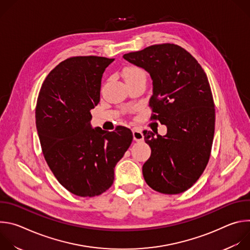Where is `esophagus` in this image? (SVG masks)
Wrapping results in <instances>:
<instances>
[{
  "instance_id": "obj_1",
  "label": "esophagus",
  "mask_w": 250,
  "mask_h": 250,
  "mask_svg": "<svg viewBox=\"0 0 250 250\" xmlns=\"http://www.w3.org/2000/svg\"><path fill=\"white\" fill-rule=\"evenodd\" d=\"M132 135H133V140L134 141L140 142V141L144 140V133H142L141 130H139V129L133 128L132 129Z\"/></svg>"
}]
</instances>
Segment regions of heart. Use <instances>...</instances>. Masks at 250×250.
<instances>
[{
	"label": "heart",
	"instance_id": "heart-1",
	"mask_svg": "<svg viewBox=\"0 0 250 250\" xmlns=\"http://www.w3.org/2000/svg\"><path fill=\"white\" fill-rule=\"evenodd\" d=\"M123 75L125 80H129L132 78H135L137 76H141V75H145L144 71H142L140 68L138 67H134V66H128L126 68L124 69L123 71Z\"/></svg>",
	"mask_w": 250,
	"mask_h": 250
}]
</instances>
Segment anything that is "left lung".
<instances>
[{
	"label": "left lung",
	"mask_w": 250,
	"mask_h": 250,
	"mask_svg": "<svg viewBox=\"0 0 250 250\" xmlns=\"http://www.w3.org/2000/svg\"><path fill=\"white\" fill-rule=\"evenodd\" d=\"M145 69L152 80L151 119L167 133L144 131L151 148L142 174L149 187L162 194H180L204 172L215 132V104L205 71L184 48L164 43L123 56Z\"/></svg>",
	"instance_id": "1"
}]
</instances>
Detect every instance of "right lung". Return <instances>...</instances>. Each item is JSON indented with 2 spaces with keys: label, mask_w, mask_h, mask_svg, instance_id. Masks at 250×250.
<instances>
[{
  "label": "right lung",
  "mask_w": 250,
  "mask_h": 250,
  "mask_svg": "<svg viewBox=\"0 0 250 250\" xmlns=\"http://www.w3.org/2000/svg\"><path fill=\"white\" fill-rule=\"evenodd\" d=\"M115 59L78 56L59 63L45 78L35 108L44 158L58 182L80 197H95L114 183L115 167L132 141L125 126L91 125L104 71Z\"/></svg>",
  "instance_id": "add662e5"
}]
</instances>
